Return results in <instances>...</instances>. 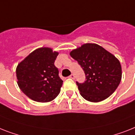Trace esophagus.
<instances>
[{"label": "esophagus", "mask_w": 135, "mask_h": 135, "mask_svg": "<svg viewBox=\"0 0 135 135\" xmlns=\"http://www.w3.org/2000/svg\"><path fill=\"white\" fill-rule=\"evenodd\" d=\"M69 78H70V79H75V76H74V74H71V75L69 76Z\"/></svg>", "instance_id": "34e87169"}]
</instances>
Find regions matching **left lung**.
<instances>
[{
    "label": "left lung",
    "mask_w": 135,
    "mask_h": 135,
    "mask_svg": "<svg viewBox=\"0 0 135 135\" xmlns=\"http://www.w3.org/2000/svg\"><path fill=\"white\" fill-rule=\"evenodd\" d=\"M70 56L83 68L86 81L76 82L80 94L90 102H99L108 98L121 80V66L113 54L95 43H85L73 50Z\"/></svg>",
    "instance_id": "8db88e82"
}]
</instances>
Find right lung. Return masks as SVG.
<instances>
[{
  "label": "right lung",
  "instance_id": "add662e5",
  "mask_svg": "<svg viewBox=\"0 0 135 135\" xmlns=\"http://www.w3.org/2000/svg\"><path fill=\"white\" fill-rule=\"evenodd\" d=\"M58 55L50 47H40L18 63L16 70L18 85L33 101L50 102L60 93L63 81L54 65Z\"/></svg>",
  "mask_w": 135,
  "mask_h": 135
}]
</instances>
